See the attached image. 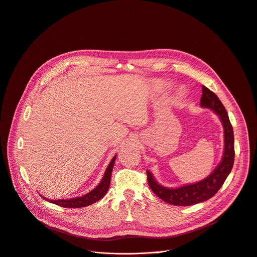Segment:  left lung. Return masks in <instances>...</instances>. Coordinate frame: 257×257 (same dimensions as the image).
Instances as JSON below:
<instances>
[{
    "label": "left lung",
    "mask_w": 257,
    "mask_h": 257,
    "mask_svg": "<svg viewBox=\"0 0 257 257\" xmlns=\"http://www.w3.org/2000/svg\"><path fill=\"white\" fill-rule=\"evenodd\" d=\"M200 104L204 107H209L219 116L224 126L225 150L223 160L215 170L204 180L182 186L177 189H170L159 185L154 179L152 173L148 171V182L154 193L164 201L179 206H187L205 201L211 198L224 184L227 177L232 171L235 158L234 150V132L232 124L229 120L228 113L219 98L206 86L202 85V95Z\"/></svg>",
    "instance_id": "1"
}]
</instances>
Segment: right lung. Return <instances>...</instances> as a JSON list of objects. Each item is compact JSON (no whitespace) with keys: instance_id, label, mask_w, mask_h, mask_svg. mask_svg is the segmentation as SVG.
Returning a JSON list of instances; mask_svg holds the SVG:
<instances>
[{"instance_id":"obj_1","label":"right lung","mask_w":257,"mask_h":257,"mask_svg":"<svg viewBox=\"0 0 257 257\" xmlns=\"http://www.w3.org/2000/svg\"><path fill=\"white\" fill-rule=\"evenodd\" d=\"M116 157L113 158V160L109 163L108 167L105 170V173L103 175V178L99 184L89 193L86 195H83L81 197H76V198H72V199H62V200H53V199H47L48 201L57 204L62 207H69V208H79V207H84L87 205H90L97 200L101 199L104 194L106 193L108 187H109V182H111V176H112V171L113 167L115 164ZM45 198V197H44ZM46 199V198H45Z\"/></svg>"}]
</instances>
